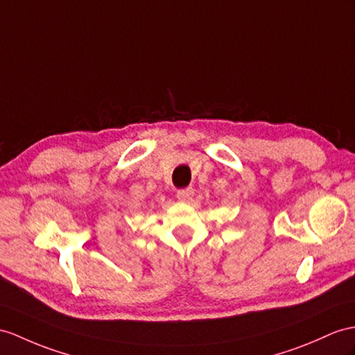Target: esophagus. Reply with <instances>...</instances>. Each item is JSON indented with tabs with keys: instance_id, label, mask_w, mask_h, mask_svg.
<instances>
[{
	"instance_id": "1",
	"label": "esophagus",
	"mask_w": 355,
	"mask_h": 355,
	"mask_svg": "<svg viewBox=\"0 0 355 355\" xmlns=\"http://www.w3.org/2000/svg\"><path fill=\"white\" fill-rule=\"evenodd\" d=\"M194 196V189L193 188H185V189H179L176 197L179 198L180 202H188L189 198Z\"/></svg>"
}]
</instances>
